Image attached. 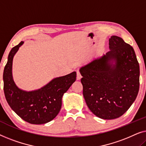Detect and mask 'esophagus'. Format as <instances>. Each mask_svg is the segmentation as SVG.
<instances>
[{
    "mask_svg": "<svg viewBox=\"0 0 146 146\" xmlns=\"http://www.w3.org/2000/svg\"><path fill=\"white\" fill-rule=\"evenodd\" d=\"M82 78V75L80 74V72L79 71H77L76 72V79L78 80H80Z\"/></svg>",
    "mask_w": 146,
    "mask_h": 146,
    "instance_id": "34e87169",
    "label": "esophagus"
}]
</instances>
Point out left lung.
Here are the masks:
<instances>
[{
    "mask_svg": "<svg viewBox=\"0 0 146 146\" xmlns=\"http://www.w3.org/2000/svg\"><path fill=\"white\" fill-rule=\"evenodd\" d=\"M109 48L105 55L80 70L86 103L94 114L104 119L121 116L139 88V66L133 47L112 36Z\"/></svg>",
    "mask_w": 146,
    "mask_h": 146,
    "instance_id": "left-lung-1",
    "label": "left lung"
}]
</instances>
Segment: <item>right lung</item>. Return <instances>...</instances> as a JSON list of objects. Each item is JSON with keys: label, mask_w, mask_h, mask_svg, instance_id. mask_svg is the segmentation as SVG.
Instances as JSON below:
<instances>
[{"label": "right lung", "mask_w": 146, "mask_h": 146, "mask_svg": "<svg viewBox=\"0 0 146 146\" xmlns=\"http://www.w3.org/2000/svg\"><path fill=\"white\" fill-rule=\"evenodd\" d=\"M24 42L10 52L3 72L4 93L12 110L24 120L32 124H43L52 120L62 106V98L76 79V72L56 78L42 88L26 92L19 89L12 75L13 57Z\"/></svg>", "instance_id": "1"}]
</instances>
